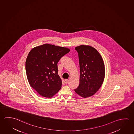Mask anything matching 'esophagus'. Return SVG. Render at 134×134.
Returning a JSON list of instances; mask_svg holds the SVG:
<instances>
[{"mask_svg":"<svg viewBox=\"0 0 134 134\" xmlns=\"http://www.w3.org/2000/svg\"><path fill=\"white\" fill-rule=\"evenodd\" d=\"M64 82H65V83H67L69 82V80L68 79H65Z\"/></svg>","mask_w":134,"mask_h":134,"instance_id":"esophagus-1","label":"esophagus"}]
</instances>
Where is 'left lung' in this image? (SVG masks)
Wrapping results in <instances>:
<instances>
[{
  "instance_id": "left-lung-1",
  "label": "left lung",
  "mask_w": 134,
  "mask_h": 134,
  "mask_svg": "<svg viewBox=\"0 0 134 134\" xmlns=\"http://www.w3.org/2000/svg\"><path fill=\"white\" fill-rule=\"evenodd\" d=\"M79 58V86L75 92L83 98L92 96L101 87L105 68L101 55L92 46L82 45L75 48Z\"/></svg>"
}]
</instances>
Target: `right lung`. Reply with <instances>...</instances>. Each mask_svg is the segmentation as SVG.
Segmentation results:
<instances>
[{"instance_id": "right-lung-1", "label": "right lung", "mask_w": 134, "mask_h": 134, "mask_svg": "<svg viewBox=\"0 0 134 134\" xmlns=\"http://www.w3.org/2000/svg\"><path fill=\"white\" fill-rule=\"evenodd\" d=\"M69 48L44 44L31 49L26 58V71L29 83L42 96L51 98L61 88L57 63Z\"/></svg>"}]
</instances>
